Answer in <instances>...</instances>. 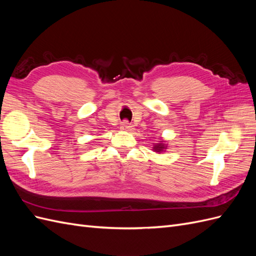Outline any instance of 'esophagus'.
<instances>
[{
    "label": "esophagus",
    "instance_id": "34e87169",
    "mask_svg": "<svg viewBox=\"0 0 256 256\" xmlns=\"http://www.w3.org/2000/svg\"><path fill=\"white\" fill-rule=\"evenodd\" d=\"M132 126H131V124L128 120H122L120 122V130H125V131H130L132 130Z\"/></svg>",
    "mask_w": 256,
    "mask_h": 256
}]
</instances>
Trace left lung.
<instances>
[{"mask_svg":"<svg viewBox=\"0 0 256 256\" xmlns=\"http://www.w3.org/2000/svg\"><path fill=\"white\" fill-rule=\"evenodd\" d=\"M164 148H166V147L164 146V144H158L154 147V150H156L157 152H162Z\"/></svg>","mask_w":256,"mask_h":256,"instance_id":"left-lung-1","label":"left lung"}]
</instances>
